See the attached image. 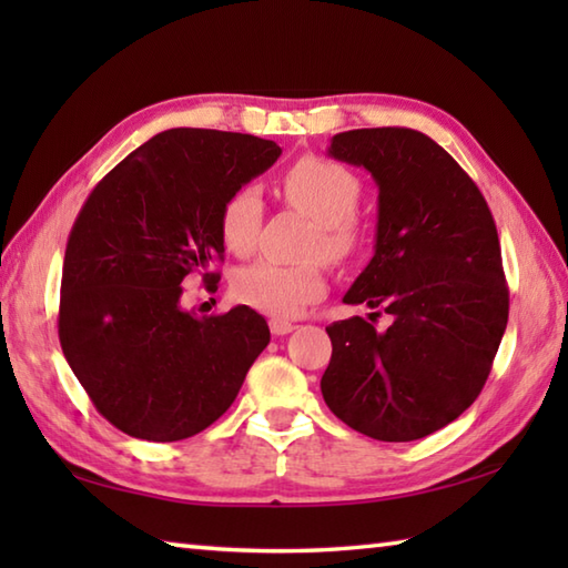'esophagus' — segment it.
Listing matches in <instances>:
<instances>
[{
    "instance_id": "34e87169",
    "label": "esophagus",
    "mask_w": 568,
    "mask_h": 568,
    "mask_svg": "<svg viewBox=\"0 0 568 568\" xmlns=\"http://www.w3.org/2000/svg\"><path fill=\"white\" fill-rule=\"evenodd\" d=\"M268 327H271V332L275 336H283V334H291L295 329V324L293 322H283V320H271Z\"/></svg>"
}]
</instances>
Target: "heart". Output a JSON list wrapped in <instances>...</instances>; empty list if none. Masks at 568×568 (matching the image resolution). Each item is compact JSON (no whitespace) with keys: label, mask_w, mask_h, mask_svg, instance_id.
Returning <instances> with one entry per match:
<instances>
[{"label":"heart","mask_w":568,"mask_h":568,"mask_svg":"<svg viewBox=\"0 0 568 568\" xmlns=\"http://www.w3.org/2000/svg\"><path fill=\"white\" fill-rule=\"evenodd\" d=\"M281 192L295 210L317 222L312 253H324L329 261H346L361 246V224L354 216L361 200V180L348 168L305 155L281 178ZM263 224V200L256 187H239L222 204V244L248 256L256 248ZM232 291L239 303L271 315L293 320L327 291L322 263H277L256 261L236 271Z\"/></svg>","instance_id":"1"}]
</instances>
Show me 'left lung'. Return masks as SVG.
I'll return each mask as SVG.
<instances>
[{
  "label": "left lung",
  "mask_w": 568,
  "mask_h": 568,
  "mask_svg": "<svg viewBox=\"0 0 568 568\" xmlns=\"http://www.w3.org/2000/svg\"><path fill=\"white\" fill-rule=\"evenodd\" d=\"M329 155L364 165L378 185L376 253L344 303L388 312L393 324H329L324 403L371 439H422L484 390L508 327L498 229L478 185L422 131H342Z\"/></svg>",
  "instance_id": "left-lung-1"
}]
</instances>
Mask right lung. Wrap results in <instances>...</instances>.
I'll list each match as a JSON object with an SVG mask.
<instances>
[{"label":"right lung","instance_id":"add662e5","mask_svg":"<svg viewBox=\"0 0 568 568\" xmlns=\"http://www.w3.org/2000/svg\"><path fill=\"white\" fill-rule=\"evenodd\" d=\"M251 134L168 129L112 168L70 229L58 336L98 413L129 437L178 442L236 400L271 342L246 305L197 317L183 285L216 291L224 200L277 161Z\"/></svg>","mask_w":568,"mask_h":568}]
</instances>
